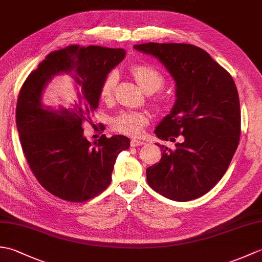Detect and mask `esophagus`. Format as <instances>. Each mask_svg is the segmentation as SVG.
Returning a JSON list of instances; mask_svg holds the SVG:
<instances>
[{"label": "esophagus", "instance_id": "34e87169", "mask_svg": "<svg viewBox=\"0 0 262 262\" xmlns=\"http://www.w3.org/2000/svg\"><path fill=\"white\" fill-rule=\"evenodd\" d=\"M144 144H145V143L142 142V141H140V140H135V138H134V140H132V141H130V146H132V147L141 146V145H144Z\"/></svg>", "mask_w": 262, "mask_h": 262}]
</instances>
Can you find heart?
I'll return each instance as SVG.
<instances>
[{
	"label": "heart",
	"mask_w": 262,
	"mask_h": 262,
	"mask_svg": "<svg viewBox=\"0 0 262 262\" xmlns=\"http://www.w3.org/2000/svg\"><path fill=\"white\" fill-rule=\"evenodd\" d=\"M129 71L138 83V85L147 93L157 92L164 85L165 80L163 74L159 70L147 64H135L132 66ZM117 79H118V76H117L116 72H110L104 76L99 90L100 98L103 101H109L114 97ZM162 102V99H160L159 104ZM147 122L148 118L144 114L135 113V111H122L115 117L111 124H113L114 129L121 133V134L140 136Z\"/></svg>",
	"instance_id": "1"
}]
</instances>
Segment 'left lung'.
Segmentation results:
<instances>
[{
	"mask_svg": "<svg viewBox=\"0 0 262 262\" xmlns=\"http://www.w3.org/2000/svg\"><path fill=\"white\" fill-rule=\"evenodd\" d=\"M135 49L157 57L177 85L171 113L158 125L164 145L159 163L146 169L149 187L176 202L208 192L224 176L241 135V110L234 80L204 49L190 43L147 42Z\"/></svg>",
	"mask_w": 262,
	"mask_h": 262,
	"instance_id": "8db88e82",
	"label": "left lung"
}]
</instances>
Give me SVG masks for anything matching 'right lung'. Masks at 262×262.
Segmentation results:
<instances>
[{
	"mask_svg": "<svg viewBox=\"0 0 262 262\" xmlns=\"http://www.w3.org/2000/svg\"><path fill=\"white\" fill-rule=\"evenodd\" d=\"M125 54L122 48L65 47L49 54L20 90L15 119L27 162L38 182L66 202H86L107 189L117 157L129 148V138L122 135H102L93 144L83 136V124L98 108L102 80ZM62 73L76 82L79 101L53 110L42 103L41 94Z\"/></svg>",
	"mask_w": 262,
	"mask_h": 262,
	"instance_id": "1",
	"label": "right lung"
}]
</instances>
